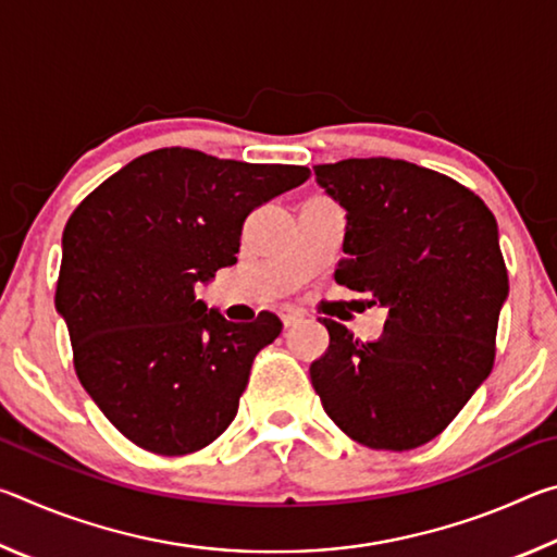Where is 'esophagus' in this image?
Segmentation results:
<instances>
[{"instance_id":"esophagus-1","label":"esophagus","mask_w":557,"mask_h":557,"mask_svg":"<svg viewBox=\"0 0 557 557\" xmlns=\"http://www.w3.org/2000/svg\"><path fill=\"white\" fill-rule=\"evenodd\" d=\"M280 317H282V324H285L287 329L289 326H297V324H301L305 322V314L299 312V309H292V307H287V309H282L280 312Z\"/></svg>"}]
</instances>
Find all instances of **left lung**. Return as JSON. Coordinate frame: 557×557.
Returning <instances> with one entry per match:
<instances>
[{"label": "left lung", "mask_w": 557, "mask_h": 557, "mask_svg": "<svg viewBox=\"0 0 557 557\" xmlns=\"http://www.w3.org/2000/svg\"><path fill=\"white\" fill-rule=\"evenodd\" d=\"M346 211L338 285L388 309L383 334L358 342L324 319L329 348L309 366L324 410L371 449L435 440L492 373L508 275L494 213L467 186L403 159L314 166Z\"/></svg>", "instance_id": "1"}]
</instances>
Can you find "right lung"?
<instances>
[{
	"mask_svg": "<svg viewBox=\"0 0 557 557\" xmlns=\"http://www.w3.org/2000/svg\"><path fill=\"white\" fill-rule=\"evenodd\" d=\"M307 178V166L166 147L132 159L71 213L55 309L83 388L137 447L188 455L233 422L252 358L282 322H228L196 285L235 265L252 209Z\"/></svg>",
	"mask_w": 557,
	"mask_h": 557,
	"instance_id": "add662e5",
	"label": "right lung"
}]
</instances>
